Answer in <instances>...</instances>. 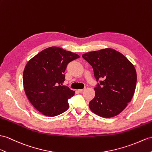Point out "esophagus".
Wrapping results in <instances>:
<instances>
[{
	"mask_svg": "<svg viewBox=\"0 0 152 152\" xmlns=\"http://www.w3.org/2000/svg\"><path fill=\"white\" fill-rule=\"evenodd\" d=\"M85 89H83V90H79L78 91L79 92V93H83V92L84 91Z\"/></svg>",
	"mask_w": 152,
	"mask_h": 152,
	"instance_id": "34e87169",
	"label": "esophagus"
}]
</instances>
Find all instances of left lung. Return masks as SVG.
Instances as JSON below:
<instances>
[{
    "label": "left lung",
    "instance_id": "obj_1",
    "mask_svg": "<svg viewBox=\"0 0 152 152\" xmlns=\"http://www.w3.org/2000/svg\"><path fill=\"white\" fill-rule=\"evenodd\" d=\"M82 57L94 69L99 83L89 103L90 110L102 117L117 115L124 110L134 94L137 73L134 66L119 51L112 48L84 53Z\"/></svg>",
    "mask_w": 152,
    "mask_h": 152
}]
</instances>
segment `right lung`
<instances>
[{
    "label": "right lung",
    "mask_w": 152,
    "mask_h": 152,
    "mask_svg": "<svg viewBox=\"0 0 152 152\" xmlns=\"http://www.w3.org/2000/svg\"><path fill=\"white\" fill-rule=\"evenodd\" d=\"M79 55L58 47H50L30 59L23 72L26 95L31 104L43 115L55 117L69 108L68 100L75 91L66 86L64 74L67 65Z\"/></svg>",
    "instance_id": "1"
}]
</instances>
